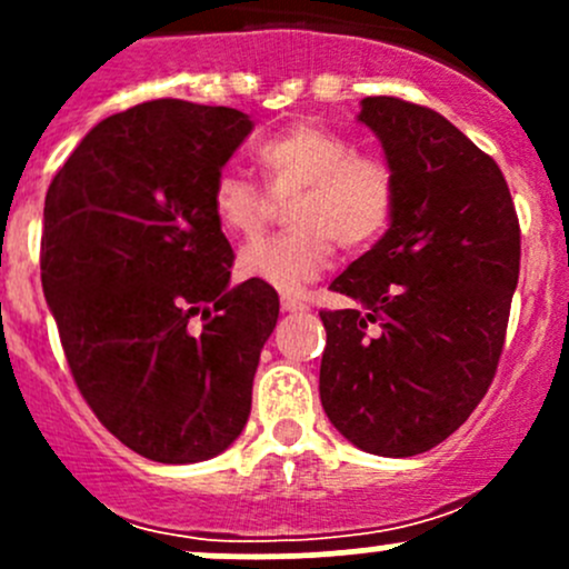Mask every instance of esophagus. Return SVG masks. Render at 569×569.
I'll use <instances>...</instances> for the list:
<instances>
[{"mask_svg": "<svg viewBox=\"0 0 569 569\" xmlns=\"http://www.w3.org/2000/svg\"><path fill=\"white\" fill-rule=\"evenodd\" d=\"M280 306H283V311H289V313L308 311V302H306V300H300V297H291V295H283V297H280Z\"/></svg>", "mask_w": 569, "mask_h": 569, "instance_id": "34e87169", "label": "esophagus"}]
</instances>
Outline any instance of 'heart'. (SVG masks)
Masks as SVG:
<instances>
[{
    "label": "heart",
    "mask_w": 569,
    "mask_h": 569,
    "mask_svg": "<svg viewBox=\"0 0 569 569\" xmlns=\"http://www.w3.org/2000/svg\"><path fill=\"white\" fill-rule=\"evenodd\" d=\"M269 194L237 170H222L211 187V214L231 239L261 237L274 203L291 200L280 239L250 244L239 256L244 278L280 291H297L317 280L336 244L360 252L391 226L396 173L377 153L355 151V142L317 123H295L269 137L256 151Z\"/></svg>",
    "instance_id": "1"
}]
</instances>
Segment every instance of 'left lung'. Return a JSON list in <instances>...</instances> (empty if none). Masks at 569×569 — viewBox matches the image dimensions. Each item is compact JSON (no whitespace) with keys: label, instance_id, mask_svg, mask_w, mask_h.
<instances>
[{"label":"left lung","instance_id":"obj_1","mask_svg":"<svg viewBox=\"0 0 569 569\" xmlns=\"http://www.w3.org/2000/svg\"><path fill=\"white\" fill-rule=\"evenodd\" d=\"M396 173L391 228L330 283L319 396L358 449L412 457L468 421L496 377L520 274V222L496 159L435 109L369 96Z\"/></svg>","mask_w":569,"mask_h":569}]
</instances>
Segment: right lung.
<instances>
[{"label":"right lung","instance_id":"obj_1","mask_svg":"<svg viewBox=\"0 0 569 569\" xmlns=\"http://www.w3.org/2000/svg\"><path fill=\"white\" fill-rule=\"evenodd\" d=\"M252 120L157 99L109 114L51 178L40 280L79 393L137 455L187 465L244 429L278 321L263 280L231 286L211 187Z\"/></svg>","mask_w":569,"mask_h":569}]
</instances>
